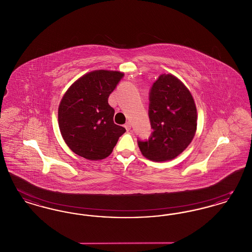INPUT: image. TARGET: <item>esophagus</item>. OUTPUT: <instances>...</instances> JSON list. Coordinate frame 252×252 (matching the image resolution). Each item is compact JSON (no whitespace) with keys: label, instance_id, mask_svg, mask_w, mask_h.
Instances as JSON below:
<instances>
[{"label":"esophagus","instance_id":"obj_1","mask_svg":"<svg viewBox=\"0 0 252 252\" xmlns=\"http://www.w3.org/2000/svg\"><path fill=\"white\" fill-rule=\"evenodd\" d=\"M125 127L126 130H130L131 129V122H126L125 125Z\"/></svg>","mask_w":252,"mask_h":252}]
</instances>
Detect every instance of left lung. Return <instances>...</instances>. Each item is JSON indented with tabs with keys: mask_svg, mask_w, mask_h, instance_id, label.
<instances>
[{
	"mask_svg": "<svg viewBox=\"0 0 252 252\" xmlns=\"http://www.w3.org/2000/svg\"><path fill=\"white\" fill-rule=\"evenodd\" d=\"M149 120L153 132L138 141L142 154L153 161H166L181 154L194 137L196 107L190 91L173 74L162 73L149 94Z\"/></svg>",
	"mask_w": 252,
	"mask_h": 252,
	"instance_id": "8db88e82",
	"label": "left lung"
}]
</instances>
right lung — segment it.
<instances>
[{
	"label": "right lung",
	"instance_id": "add662e5",
	"mask_svg": "<svg viewBox=\"0 0 252 252\" xmlns=\"http://www.w3.org/2000/svg\"><path fill=\"white\" fill-rule=\"evenodd\" d=\"M118 71L97 70L77 79L62 97L59 126L69 148L87 159L109 156L126 128L113 122L108 96L123 78Z\"/></svg>",
	"mask_w": 252,
	"mask_h": 252
}]
</instances>
